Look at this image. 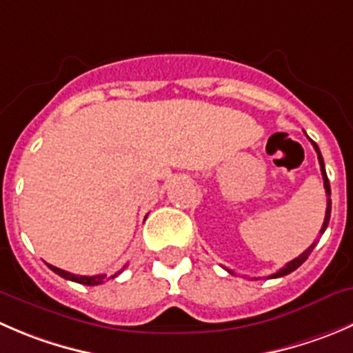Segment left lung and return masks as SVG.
I'll use <instances>...</instances> for the list:
<instances>
[{"label": "left lung", "mask_w": 353, "mask_h": 353, "mask_svg": "<svg viewBox=\"0 0 353 353\" xmlns=\"http://www.w3.org/2000/svg\"><path fill=\"white\" fill-rule=\"evenodd\" d=\"M310 141H312V139H310ZM312 145H314V150H316L317 152V160H319V165H321V174H323V179H324V190H326V196H327V207H326V215H324V222H323V228H321V234H323L324 231H326V228H327V224H330V217H331V188H330V179H327V176H326V169H324V160H323V155H321V150H319V146L316 145V143L312 141ZM316 243L317 241H314L312 245L309 246V248L305 250V252L302 253V255H299L296 256V259H293L292 262H288L285 265V268L283 269H279L278 272H274V274L272 276H269V278H281V276H286V274H290V272H293L295 271V269H299L300 265H302L303 262H305L307 259H309V255L310 253H312V250H314V246H316ZM228 272H231L232 274V271H229L228 269Z\"/></svg>", "instance_id": "8db88e82"}]
</instances>
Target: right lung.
Returning <instances> with one entry per match:
<instances>
[{"label":"right lung","instance_id":"1","mask_svg":"<svg viewBox=\"0 0 353 353\" xmlns=\"http://www.w3.org/2000/svg\"><path fill=\"white\" fill-rule=\"evenodd\" d=\"M48 268L51 269L53 272H57L58 276H61L63 279H68V281H74V283H79V285H85V286H97V285H101V283L107 279V274H98V276H79V274H70V272L67 271H61V269L54 268V265H51V263H48ZM122 271L115 272L114 276H110L108 279H114L117 278L119 274H121Z\"/></svg>","mask_w":353,"mask_h":353}]
</instances>
